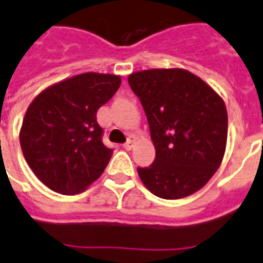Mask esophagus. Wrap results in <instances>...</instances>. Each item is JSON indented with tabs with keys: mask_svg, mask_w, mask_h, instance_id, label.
<instances>
[{
	"mask_svg": "<svg viewBox=\"0 0 263 263\" xmlns=\"http://www.w3.org/2000/svg\"><path fill=\"white\" fill-rule=\"evenodd\" d=\"M136 143V138L134 135H131L129 138H128L127 143H124V148L125 150H131V148H134V146H135Z\"/></svg>",
	"mask_w": 263,
	"mask_h": 263,
	"instance_id": "1",
	"label": "esophagus"
}]
</instances>
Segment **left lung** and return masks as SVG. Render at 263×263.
<instances>
[{
    "instance_id": "left-lung-1",
    "label": "left lung",
    "mask_w": 263,
    "mask_h": 263,
    "mask_svg": "<svg viewBox=\"0 0 263 263\" xmlns=\"http://www.w3.org/2000/svg\"><path fill=\"white\" fill-rule=\"evenodd\" d=\"M142 102L155 147V161L138 167L144 186L166 200L200 191L221 165L228 116L223 98L183 69H151L129 74Z\"/></svg>"
}]
</instances>
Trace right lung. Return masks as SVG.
<instances>
[{"instance_id":"obj_1","label":"right lung","mask_w":263,"mask_h":263,"mask_svg":"<svg viewBox=\"0 0 263 263\" xmlns=\"http://www.w3.org/2000/svg\"><path fill=\"white\" fill-rule=\"evenodd\" d=\"M120 76L83 72L33 98L20 129L24 158L51 191L78 194L105 170L113 150L102 143L97 110L120 87Z\"/></svg>"}]
</instances>
